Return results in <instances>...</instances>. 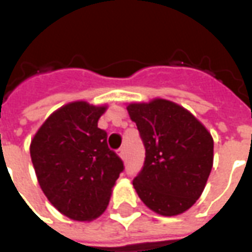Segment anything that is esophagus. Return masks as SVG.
<instances>
[{
	"label": "esophagus",
	"mask_w": 252,
	"mask_h": 252,
	"mask_svg": "<svg viewBox=\"0 0 252 252\" xmlns=\"http://www.w3.org/2000/svg\"><path fill=\"white\" fill-rule=\"evenodd\" d=\"M117 153H119V155H120V158H121V159L126 158V147L119 148V151H117Z\"/></svg>",
	"instance_id": "34e87169"
}]
</instances>
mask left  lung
<instances>
[{
	"label": "left lung",
	"instance_id": "left-lung-1",
	"mask_svg": "<svg viewBox=\"0 0 252 252\" xmlns=\"http://www.w3.org/2000/svg\"><path fill=\"white\" fill-rule=\"evenodd\" d=\"M146 148L133 188L162 216H177L200 198L213 166V139L178 104L162 98L126 106Z\"/></svg>",
	"mask_w": 252,
	"mask_h": 252
}]
</instances>
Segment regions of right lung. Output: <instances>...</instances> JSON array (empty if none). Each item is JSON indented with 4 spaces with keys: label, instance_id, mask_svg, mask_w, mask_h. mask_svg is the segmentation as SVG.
<instances>
[{
    "label": "right lung",
    "instance_id": "right-lung-1",
    "mask_svg": "<svg viewBox=\"0 0 252 252\" xmlns=\"http://www.w3.org/2000/svg\"><path fill=\"white\" fill-rule=\"evenodd\" d=\"M106 106L75 101L54 112L31 143V159L48 201L64 216L90 221L109 204L112 188L124 170L98 128Z\"/></svg>",
    "mask_w": 252,
    "mask_h": 252
}]
</instances>
